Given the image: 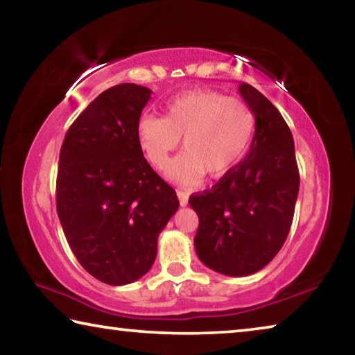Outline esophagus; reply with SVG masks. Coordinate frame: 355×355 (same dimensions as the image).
I'll return each mask as SVG.
<instances>
[{"label":"esophagus","instance_id":"obj_1","mask_svg":"<svg viewBox=\"0 0 355 355\" xmlns=\"http://www.w3.org/2000/svg\"><path fill=\"white\" fill-rule=\"evenodd\" d=\"M177 196H178V199H180V205H182V207L188 205V199H189L188 192L182 191V189H177Z\"/></svg>","mask_w":355,"mask_h":355}]
</instances>
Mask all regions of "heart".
<instances>
[{
  "label": "heart",
  "instance_id": "b5f03b06",
  "mask_svg": "<svg viewBox=\"0 0 355 355\" xmlns=\"http://www.w3.org/2000/svg\"><path fill=\"white\" fill-rule=\"evenodd\" d=\"M255 117L241 100L214 91H189L167 101L164 117L142 116L137 139L148 163L164 169L184 137L185 152L166 169L173 183L192 188L239 164L250 147Z\"/></svg>",
  "mask_w": 355,
  "mask_h": 355
}]
</instances>
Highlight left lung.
<instances>
[{"mask_svg": "<svg viewBox=\"0 0 355 355\" xmlns=\"http://www.w3.org/2000/svg\"><path fill=\"white\" fill-rule=\"evenodd\" d=\"M238 91L255 116L249 153L211 189L189 197L199 216L197 257L230 277L255 274L279 254L299 192L294 141L285 119L250 84L241 83Z\"/></svg>", "mask_w": 355, "mask_h": 355, "instance_id": "1", "label": "left lung"}]
</instances>
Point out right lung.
<instances>
[{
	"label": "right lung",
	"mask_w": 355,
	"mask_h": 355,
	"mask_svg": "<svg viewBox=\"0 0 355 355\" xmlns=\"http://www.w3.org/2000/svg\"><path fill=\"white\" fill-rule=\"evenodd\" d=\"M150 94L131 83L106 89L70 125L59 153L56 208L64 235L81 266L114 286L148 272L159 233L180 205L137 139Z\"/></svg>",
	"instance_id": "1"
}]
</instances>
